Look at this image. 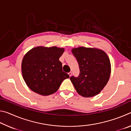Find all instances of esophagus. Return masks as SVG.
Here are the masks:
<instances>
[{
	"instance_id": "obj_1",
	"label": "esophagus",
	"mask_w": 131,
	"mask_h": 131,
	"mask_svg": "<svg viewBox=\"0 0 131 131\" xmlns=\"http://www.w3.org/2000/svg\"><path fill=\"white\" fill-rule=\"evenodd\" d=\"M68 74L69 75V76L70 77L71 76H72V72H70L69 73H68Z\"/></svg>"
}]
</instances>
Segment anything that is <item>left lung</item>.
<instances>
[{
    "instance_id": "8db88e82",
    "label": "left lung",
    "mask_w": 131,
    "mask_h": 131,
    "mask_svg": "<svg viewBox=\"0 0 131 131\" xmlns=\"http://www.w3.org/2000/svg\"><path fill=\"white\" fill-rule=\"evenodd\" d=\"M72 52L80 69L78 77L70 78L76 91L84 97L97 95L110 78L111 65L107 54L101 50L84 47L73 48Z\"/></svg>"
}]
</instances>
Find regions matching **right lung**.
Here are the masks:
<instances>
[{
    "mask_svg": "<svg viewBox=\"0 0 131 131\" xmlns=\"http://www.w3.org/2000/svg\"><path fill=\"white\" fill-rule=\"evenodd\" d=\"M63 52L64 48L57 47H37L26 53L22 62V73L31 90L47 96L56 92L62 82L69 78L59 61Z\"/></svg>",
    "mask_w": 131,
    "mask_h": 131,
    "instance_id": "1",
    "label": "right lung"
}]
</instances>
